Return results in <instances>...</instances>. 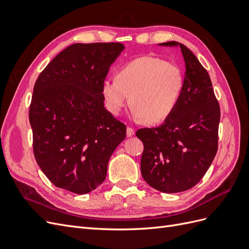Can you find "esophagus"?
Wrapping results in <instances>:
<instances>
[{
    "instance_id": "34e87169",
    "label": "esophagus",
    "mask_w": 249,
    "mask_h": 249,
    "mask_svg": "<svg viewBox=\"0 0 249 249\" xmlns=\"http://www.w3.org/2000/svg\"><path fill=\"white\" fill-rule=\"evenodd\" d=\"M134 134H135L134 129H132V127H127V129H126V136L127 137H132Z\"/></svg>"
}]
</instances>
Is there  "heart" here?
Listing matches in <instances>:
<instances>
[{
    "instance_id": "b5f03b06",
    "label": "heart",
    "mask_w": 249,
    "mask_h": 249,
    "mask_svg": "<svg viewBox=\"0 0 249 249\" xmlns=\"http://www.w3.org/2000/svg\"><path fill=\"white\" fill-rule=\"evenodd\" d=\"M183 87L184 76L177 64L143 56L125 63L116 79L105 80L102 93L112 114L119 115L130 104L131 96L135 118L159 124L178 107Z\"/></svg>"
}]
</instances>
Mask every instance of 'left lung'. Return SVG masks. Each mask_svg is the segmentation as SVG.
<instances>
[{"mask_svg": "<svg viewBox=\"0 0 249 249\" xmlns=\"http://www.w3.org/2000/svg\"><path fill=\"white\" fill-rule=\"evenodd\" d=\"M178 47L186 65L184 87L178 107L158 127L136 132L143 142L141 175L145 182L164 193L190 189L205 176L218 148L220 108L208 71L182 43Z\"/></svg>", "mask_w": 249, "mask_h": 249, "instance_id": "8db88e82", "label": "left lung"}]
</instances>
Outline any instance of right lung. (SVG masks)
Wrapping results in <instances>:
<instances>
[{
  "label": "right lung",
  "mask_w": 249,
  "mask_h": 249,
  "mask_svg": "<svg viewBox=\"0 0 249 249\" xmlns=\"http://www.w3.org/2000/svg\"><path fill=\"white\" fill-rule=\"evenodd\" d=\"M124 46L74 43L52 60L37 78L29 119L33 152L58 188L86 194L107 176L110 157L126 126L104 107L103 82Z\"/></svg>",
  "instance_id": "obj_1"
}]
</instances>
